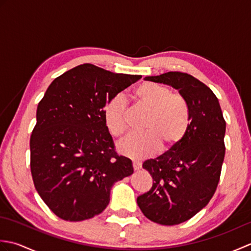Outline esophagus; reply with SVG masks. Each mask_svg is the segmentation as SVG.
Wrapping results in <instances>:
<instances>
[{
  "instance_id": "34e87169",
  "label": "esophagus",
  "mask_w": 251,
  "mask_h": 251,
  "mask_svg": "<svg viewBox=\"0 0 251 251\" xmlns=\"http://www.w3.org/2000/svg\"><path fill=\"white\" fill-rule=\"evenodd\" d=\"M132 167H134L135 170H140L141 167H142V164L140 162L134 161V162H132Z\"/></svg>"
}]
</instances>
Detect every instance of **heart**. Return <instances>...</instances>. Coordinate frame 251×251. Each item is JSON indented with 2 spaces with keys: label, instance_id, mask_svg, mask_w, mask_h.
<instances>
[{
  "label": "heart",
  "instance_id": "b5f03b06",
  "mask_svg": "<svg viewBox=\"0 0 251 251\" xmlns=\"http://www.w3.org/2000/svg\"><path fill=\"white\" fill-rule=\"evenodd\" d=\"M140 105L149 110L142 134L127 136L117 149L123 155L143 158L153 155L158 148L162 152L173 151L188 132L190 109L182 95L161 84L145 82L134 92ZM127 101L124 96L116 95L103 110L104 124L114 137H121L127 129Z\"/></svg>",
  "mask_w": 251,
  "mask_h": 251
}]
</instances>
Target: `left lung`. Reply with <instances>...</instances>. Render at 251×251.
Returning a JSON list of instances; mask_svg holds the SVG:
<instances>
[{
	"mask_svg": "<svg viewBox=\"0 0 251 251\" xmlns=\"http://www.w3.org/2000/svg\"><path fill=\"white\" fill-rule=\"evenodd\" d=\"M145 79L178 89L190 109V126L182 142L143 163L153 185L137 199L148 219L175 226L195 216L215 194L226 154V121L216 95L190 74L167 72Z\"/></svg>",
	"mask_w": 251,
	"mask_h": 251,
	"instance_id": "left-lung-1",
	"label": "left lung"
}]
</instances>
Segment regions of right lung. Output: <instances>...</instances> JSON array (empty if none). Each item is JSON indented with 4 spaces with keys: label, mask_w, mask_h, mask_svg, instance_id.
I'll use <instances>...</instances> for the list:
<instances>
[{
    "label": "right lung",
    "mask_w": 251,
    "mask_h": 251,
    "mask_svg": "<svg viewBox=\"0 0 251 251\" xmlns=\"http://www.w3.org/2000/svg\"><path fill=\"white\" fill-rule=\"evenodd\" d=\"M141 78L90 63L56 77L36 110L30 166L41 199L56 216L83 221L101 214L117 181L132 175L104 124L109 100Z\"/></svg>",
    "instance_id": "add662e5"
}]
</instances>
